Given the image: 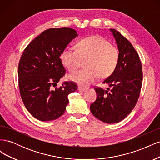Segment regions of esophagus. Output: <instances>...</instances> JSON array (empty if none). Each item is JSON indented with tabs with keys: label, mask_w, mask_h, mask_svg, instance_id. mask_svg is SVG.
Listing matches in <instances>:
<instances>
[{
	"label": "esophagus",
	"mask_w": 160,
	"mask_h": 160,
	"mask_svg": "<svg viewBox=\"0 0 160 160\" xmlns=\"http://www.w3.org/2000/svg\"><path fill=\"white\" fill-rule=\"evenodd\" d=\"M86 89H87V88H85V87H81V86L78 87V90L79 91H85Z\"/></svg>",
	"instance_id": "obj_1"
}]
</instances>
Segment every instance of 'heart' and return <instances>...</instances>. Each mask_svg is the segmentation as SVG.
I'll use <instances>...</instances> for the list:
<instances>
[{
  "instance_id": "b5f03b06",
  "label": "heart",
  "mask_w": 160,
  "mask_h": 160,
  "mask_svg": "<svg viewBox=\"0 0 160 160\" xmlns=\"http://www.w3.org/2000/svg\"><path fill=\"white\" fill-rule=\"evenodd\" d=\"M61 59L69 71H75L81 60L85 61V68L73 72L69 78L81 85H88L98 76L105 78L113 73L119 61V51L98 35L83 38L76 45V50L67 48L62 51Z\"/></svg>"
}]
</instances>
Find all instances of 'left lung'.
<instances>
[{
  "label": "left lung",
  "instance_id": "8db88e82",
  "mask_svg": "<svg viewBox=\"0 0 160 160\" xmlns=\"http://www.w3.org/2000/svg\"><path fill=\"white\" fill-rule=\"evenodd\" d=\"M119 51V61L114 72L103 83L113 88H95L97 98L90 105L95 118L106 123H116L125 118L136 105L141 91L143 72L141 61L131 42L119 31L110 28Z\"/></svg>",
  "mask_w": 160,
  "mask_h": 160
}]
</instances>
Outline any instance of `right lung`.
Here are the masks:
<instances>
[{
	"mask_svg": "<svg viewBox=\"0 0 160 160\" xmlns=\"http://www.w3.org/2000/svg\"><path fill=\"white\" fill-rule=\"evenodd\" d=\"M77 36L71 28H49L22 52L18 67L20 95L28 112L38 120L48 122L59 118L69 103L68 95L77 89L72 81L56 87L66 72L61 53Z\"/></svg>",
	"mask_w": 160,
	"mask_h": 160,
	"instance_id": "obj_1",
	"label": "right lung"
}]
</instances>
